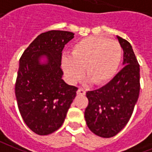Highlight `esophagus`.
<instances>
[{"label":"esophagus","mask_w":152,"mask_h":152,"mask_svg":"<svg viewBox=\"0 0 152 152\" xmlns=\"http://www.w3.org/2000/svg\"><path fill=\"white\" fill-rule=\"evenodd\" d=\"M76 92H77L78 95H83V96L86 95V91L83 89H82V88H80Z\"/></svg>","instance_id":"1"}]
</instances>
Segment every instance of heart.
<instances>
[{
	"label": "heart",
	"instance_id": "1",
	"mask_svg": "<svg viewBox=\"0 0 152 152\" xmlns=\"http://www.w3.org/2000/svg\"><path fill=\"white\" fill-rule=\"evenodd\" d=\"M122 50L118 42L99 36H90L73 45L71 56L62 57L66 77L76 83L86 74L95 85H105L113 80L122 61Z\"/></svg>",
	"mask_w": 152,
	"mask_h": 152
}]
</instances>
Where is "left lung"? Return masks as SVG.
Returning <instances> with one entry per match:
<instances>
[{
	"instance_id": "1",
	"label": "left lung",
	"mask_w": 152,
	"mask_h": 152,
	"mask_svg": "<svg viewBox=\"0 0 152 152\" xmlns=\"http://www.w3.org/2000/svg\"><path fill=\"white\" fill-rule=\"evenodd\" d=\"M123 49L124 67L104 86L88 91L85 110L87 126L102 138L118 134L131 118L140 91V68L131 44L116 37Z\"/></svg>"
}]
</instances>
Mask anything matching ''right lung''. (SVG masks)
I'll return each instance as SVG.
<instances>
[{
    "instance_id": "right-lung-1",
    "label": "right lung",
    "mask_w": 152,
    "mask_h": 152,
    "mask_svg": "<svg viewBox=\"0 0 152 152\" xmlns=\"http://www.w3.org/2000/svg\"><path fill=\"white\" fill-rule=\"evenodd\" d=\"M74 37L63 30L43 33L29 45L19 62L15 95L21 117L34 133L47 135L65 120L78 88L62 79V51Z\"/></svg>"
}]
</instances>
